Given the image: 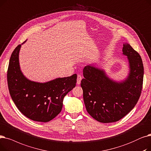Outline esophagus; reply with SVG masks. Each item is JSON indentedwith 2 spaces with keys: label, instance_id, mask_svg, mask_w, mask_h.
Wrapping results in <instances>:
<instances>
[{
  "label": "esophagus",
  "instance_id": "esophagus-1",
  "mask_svg": "<svg viewBox=\"0 0 151 151\" xmlns=\"http://www.w3.org/2000/svg\"><path fill=\"white\" fill-rule=\"evenodd\" d=\"M82 78V77L81 75H80V74L77 75V85H79L81 83Z\"/></svg>",
  "mask_w": 151,
  "mask_h": 151
}]
</instances>
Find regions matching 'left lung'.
Listing matches in <instances>:
<instances>
[{
    "instance_id": "left-lung-1",
    "label": "left lung",
    "mask_w": 151,
    "mask_h": 151,
    "mask_svg": "<svg viewBox=\"0 0 151 151\" xmlns=\"http://www.w3.org/2000/svg\"><path fill=\"white\" fill-rule=\"evenodd\" d=\"M122 52L130 69L123 81H113L103 69L93 65L83 70L84 78L81 85L86 109L99 122L111 123L122 119L133 109L141 95L144 76L141 56L127 43Z\"/></svg>"
}]
</instances>
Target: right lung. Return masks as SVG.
<instances>
[{
	"mask_svg": "<svg viewBox=\"0 0 151 151\" xmlns=\"http://www.w3.org/2000/svg\"><path fill=\"white\" fill-rule=\"evenodd\" d=\"M21 47L19 45L13 50L7 70L10 96L24 116L34 121L47 122L61 111L64 97L76 87L77 74L45 83L29 80L20 69Z\"/></svg>",
	"mask_w": 151,
	"mask_h": 151,
	"instance_id": "1",
	"label": "right lung"
}]
</instances>
